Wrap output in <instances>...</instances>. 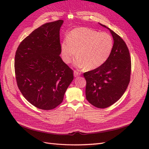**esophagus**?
<instances>
[{
  "label": "esophagus",
  "mask_w": 149,
  "mask_h": 149,
  "mask_svg": "<svg viewBox=\"0 0 149 149\" xmlns=\"http://www.w3.org/2000/svg\"><path fill=\"white\" fill-rule=\"evenodd\" d=\"M80 74H81V73H79L78 71H77V70H74V75L75 77H76V76H79Z\"/></svg>",
  "instance_id": "esophagus-1"
}]
</instances>
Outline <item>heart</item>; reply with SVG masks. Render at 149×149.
I'll list each match as a JSON object with an SVG mask.
<instances>
[{
	"instance_id": "obj_1",
	"label": "heart",
	"mask_w": 149,
	"mask_h": 149,
	"mask_svg": "<svg viewBox=\"0 0 149 149\" xmlns=\"http://www.w3.org/2000/svg\"><path fill=\"white\" fill-rule=\"evenodd\" d=\"M114 47L111 35L88 28L80 27L72 30L68 40L61 45L62 56L64 61L69 63L77 55L74 62L79 68L86 67L94 70L102 66L109 58Z\"/></svg>"
}]
</instances>
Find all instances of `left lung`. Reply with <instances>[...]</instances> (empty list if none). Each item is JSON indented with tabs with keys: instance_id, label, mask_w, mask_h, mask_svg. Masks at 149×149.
<instances>
[{
	"instance_id": "obj_1",
	"label": "left lung",
	"mask_w": 149,
	"mask_h": 149,
	"mask_svg": "<svg viewBox=\"0 0 149 149\" xmlns=\"http://www.w3.org/2000/svg\"><path fill=\"white\" fill-rule=\"evenodd\" d=\"M107 29L114 39L109 58L100 67L83 74L86 81V100L98 108L108 107L119 100L127 88L131 73V59L127 45L119 35Z\"/></svg>"
}]
</instances>
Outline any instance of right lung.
Segmentation results:
<instances>
[{
  "mask_svg": "<svg viewBox=\"0 0 149 149\" xmlns=\"http://www.w3.org/2000/svg\"><path fill=\"white\" fill-rule=\"evenodd\" d=\"M62 20L48 22L24 38L15 56V73L22 95L43 110L59 106L73 79V71L63 61L60 30Z\"/></svg>",
  "mask_w": 149,
  "mask_h": 149,
  "instance_id": "right-lung-1",
  "label": "right lung"
}]
</instances>
